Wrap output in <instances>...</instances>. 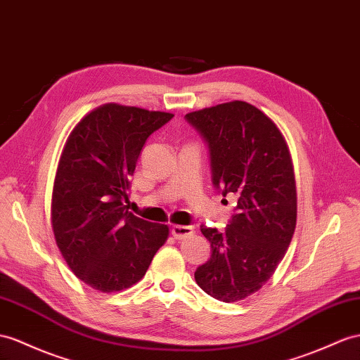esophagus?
Segmentation results:
<instances>
[{
    "label": "esophagus",
    "mask_w": 360,
    "mask_h": 360,
    "mask_svg": "<svg viewBox=\"0 0 360 360\" xmlns=\"http://www.w3.org/2000/svg\"><path fill=\"white\" fill-rule=\"evenodd\" d=\"M195 234V228L187 226V225H173L172 226V236L178 240H182V238H187L190 236Z\"/></svg>",
    "instance_id": "34e87169"
}]
</instances>
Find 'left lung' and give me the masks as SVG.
<instances>
[{"label":"left lung","mask_w":360,"mask_h":360,"mask_svg":"<svg viewBox=\"0 0 360 360\" xmlns=\"http://www.w3.org/2000/svg\"><path fill=\"white\" fill-rule=\"evenodd\" d=\"M186 118L208 144L213 186L224 198H237L224 233L200 226L211 257L195 280L210 297L236 302L271 278L295 233L297 187L289 147L272 120L246 101L195 110Z\"/></svg>","instance_id":"left-lung-1"}]
</instances>
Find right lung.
<instances>
[{"mask_svg":"<svg viewBox=\"0 0 360 360\" xmlns=\"http://www.w3.org/2000/svg\"><path fill=\"white\" fill-rule=\"evenodd\" d=\"M173 114L106 103L72 129L51 196L56 245L79 280L100 292L140 281L169 237V226L126 210L131 176L147 138Z\"/></svg>","mask_w":360,"mask_h":360,"instance_id":"right-lung-1","label":"right lung"}]
</instances>
